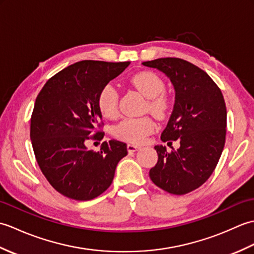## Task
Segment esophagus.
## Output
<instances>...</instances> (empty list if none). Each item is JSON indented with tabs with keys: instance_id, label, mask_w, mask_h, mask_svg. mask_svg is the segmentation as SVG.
<instances>
[{
	"instance_id": "esophagus-1",
	"label": "esophagus",
	"mask_w": 254,
	"mask_h": 254,
	"mask_svg": "<svg viewBox=\"0 0 254 254\" xmlns=\"http://www.w3.org/2000/svg\"><path fill=\"white\" fill-rule=\"evenodd\" d=\"M127 152H130V153H132V152H136V150H138L139 148V146H136V145H134V144H127Z\"/></svg>"
}]
</instances>
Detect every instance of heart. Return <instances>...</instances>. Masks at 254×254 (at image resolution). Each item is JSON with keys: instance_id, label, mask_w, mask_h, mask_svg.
<instances>
[{"instance_id": "1", "label": "heart", "mask_w": 254, "mask_h": 254, "mask_svg": "<svg viewBox=\"0 0 254 254\" xmlns=\"http://www.w3.org/2000/svg\"><path fill=\"white\" fill-rule=\"evenodd\" d=\"M139 93L148 98L147 108L157 116L164 115L167 109V99L161 95L165 83L153 72H139L130 79ZM98 108L101 115L113 119L119 115V93L112 84L106 85L98 96ZM155 130V123L149 118H127L116 126L115 136L132 144H141Z\"/></svg>"}]
</instances>
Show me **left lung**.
<instances>
[{"label": "left lung", "mask_w": 254, "mask_h": 254, "mask_svg": "<svg viewBox=\"0 0 254 254\" xmlns=\"http://www.w3.org/2000/svg\"><path fill=\"white\" fill-rule=\"evenodd\" d=\"M143 65L159 69L174 85V110L160 138L180 142L171 152L155 146L158 161L149 177L163 190L182 195L201 187L216 168L226 141L224 97L206 72L182 59L161 58Z\"/></svg>", "instance_id": "left-lung-1"}]
</instances>
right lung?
Here are the masks:
<instances>
[{
  "instance_id": "obj_1",
  "label": "right lung",
  "mask_w": 254,
  "mask_h": 254,
  "mask_svg": "<svg viewBox=\"0 0 254 254\" xmlns=\"http://www.w3.org/2000/svg\"><path fill=\"white\" fill-rule=\"evenodd\" d=\"M130 62L85 60L57 73L38 94L30 119L36 160L50 185L62 195L89 201L112 183L127 144L111 139L100 152L87 149L89 139L104 138L98 108L100 90Z\"/></svg>"
}]
</instances>
